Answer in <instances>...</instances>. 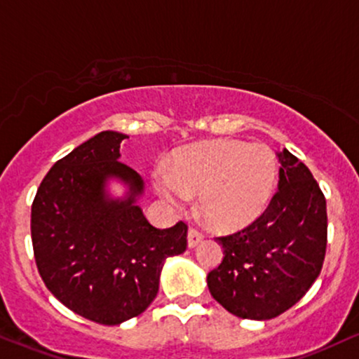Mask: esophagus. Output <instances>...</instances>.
I'll return each instance as SVG.
<instances>
[{"label":"esophagus","instance_id":"obj_1","mask_svg":"<svg viewBox=\"0 0 359 359\" xmlns=\"http://www.w3.org/2000/svg\"><path fill=\"white\" fill-rule=\"evenodd\" d=\"M202 239H204V234H202L198 229H196V227L189 229V234H187L189 248H196V245H198V243H201Z\"/></svg>","mask_w":359,"mask_h":359}]
</instances>
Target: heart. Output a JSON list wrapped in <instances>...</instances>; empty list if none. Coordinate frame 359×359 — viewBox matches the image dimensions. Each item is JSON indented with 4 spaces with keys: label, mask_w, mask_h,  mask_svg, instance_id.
Masks as SVG:
<instances>
[{
    "label": "heart",
    "mask_w": 359,
    "mask_h": 359,
    "mask_svg": "<svg viewBox=\"0 0 359 359\" xmlns=\"http://www.w3.org/2000/svg\"><path fill=\"white\" fill-rule=\"evenodd\" d=\"M278 184V158L262 142L214 140L191 145L174 157L170 170L155 174L163 201L182 207L198 196L204 217L221 231L252 224L269 205Z\"/></svg>",
    "instance_id": "heart-1"
}]
</instances>
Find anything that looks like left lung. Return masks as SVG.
Segmentation results:
<instances>
[{
    "mask_svg": "<svg viewBox=\"0 0 359 359\" xmlns=\"http://www.w3.org/2000/svg\"><path fill=\"white\" fill-rule=\"evenodd\" d=\"M278 192L252 224L217 237L224 259L207 276L210 294L243 319H273L292 308L321 273L326 198L299 158L283 149Z\"/></svg>",
    "mask_w": 359,
    "mask_h": 359,
    "instance_id": "left-lung-1",
    "label": "left lung"
}]
</instances>
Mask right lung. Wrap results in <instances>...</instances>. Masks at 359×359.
<instances>
[{"label": "right lung", "mask_w": 359, "mask_h": 359, "mask_svg": "<svg viewBox=\"0 0 359 359\" xmlns=\"http://www.w3.org/2000/svg\"><path fill=\"white\" fill-rule=\"evenodd\" d=\"M127 135L100 132L60 158L32 205V243L43 283L60 303L114 326L149 308L167 257L187 249V224L157 229L137 205L144 180L118 161ZM129 185L110 199L106 180Z\"/></svg>", "instance_id": "1"}]
</instances>
